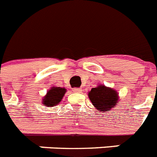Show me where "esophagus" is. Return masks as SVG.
Segmentation results:
<instances>
[{
    "mask_svg": "<svg viewBox=\"0 0 157 157\" xmlns=\"http://www.w3.org/2000/svg\"><path fill=\"white\" fill-rule=\"evenodd\" d=\"M73 91L75 93H81L82 89H80V88H75V89L73 90Z\"/></svg>",
    "mask_w": 157,
    "mask_h": 157,
    "instance_id": "esophagus-1",
    "label": "esophagus"
}]
</instances>
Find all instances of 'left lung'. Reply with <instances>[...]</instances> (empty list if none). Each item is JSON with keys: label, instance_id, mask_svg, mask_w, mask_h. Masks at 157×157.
Segmentation results:
<instances>
[{"label": "left lung", "instance_id": "1", "mask_svg": "<svg viewBox=\"0 0 157 157\" xmlns=\"http://www.w3.org/2000/svg\"><path fill=\"white\" fill-rule=\"evenodd\" d=\"M88 97L98 111L107 112L116 107L120 99L119 93L111 87L99 84L88 92Z\"/></svg>", "mask_w": 157, "mask_h": 157}]
</instances>
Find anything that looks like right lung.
Instances as JSON below:
<instances>
[{"label":"right lung","mask_w":157,"mask_h":157,"mask_svg":"<svg viewBox=\"0 0 157 157\" xmlns=\"http://www.w3.org/2000/svg\"><path fill=\"white\" fill-rule=\"evenodd\" d=\"M66 92H67V89L65 87L51 86L50 90H48L46 92V95L42 98L41 103L46 107H55L62 101Z\"/></svg>","instance_id":"add662e5"}]
</instances>
